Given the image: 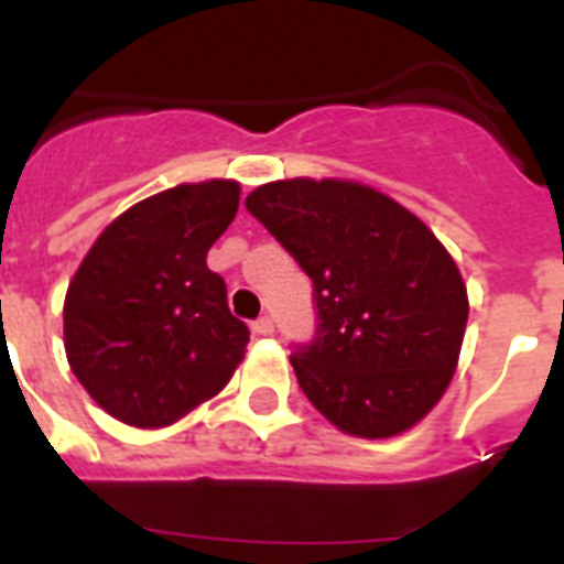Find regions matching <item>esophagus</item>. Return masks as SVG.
Here are the masks:
<instances>
[{
    "mask_svg": "<svg viewBox=\"0 0 564 564\" xmlns=\"http://www.w3.org/2000/svg\"><path fill=\"white\" fill-rule=\"evenodd\" d=\"M251 330H254L257 336H272L274 334V325H272V318L269 316H260L254 322V325H251Z\"/></svg>",
    "mask_w": 564,
    "mask_h": 564,
    "instance_id": "obj_1",
    "label": "esophagus"
}]
</instances>
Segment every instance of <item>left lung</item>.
<instances>
[{
	"instance_id": "1",
	"label": "left lung",
	"mask_w": 564,
	"mask_h": 564,
	"mask_svg": "<svg viewBox=\"0 0 564 564\" xmlns=\"http://www.w3.org/2000/svg\"><path fill=\"white\" fill-rule=\"evenodd\" d=\"M246 207L313 281L316 339L290 357L310 403L360 438L419 424L454 377L468 322L463 274L436 234L339 178L272 181Z\"/></svg>"
}]
</instances>
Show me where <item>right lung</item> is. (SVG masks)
Listing matches in <instances>:
<instances>
[{
    "mask_svg": "<svg viewBox=\"0 0 564 564\" xmlns=\"http://www.w3.org/2000/svg\"><path fill=\"white\" fill-rule=\"evenodd\" d=\"M237 207V181L163 189L110 221L78 265L64 301L66 360L113 419L170 427L246 357L248 327L207 269Z\"/></svg>",
    "mask_w": 564,
    "mask_h": 564,
    "instance_id": "right-lung-1",
    "label": "right lung"
}]
</instances>
